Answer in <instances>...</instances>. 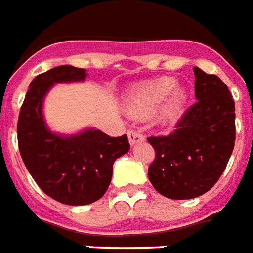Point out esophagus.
I'll use <instances>...</instances> for the list:
<instances>
[{
  "mask_svg": "<svg viewBox=\"0 0 253 253\" xmlns=\"http://www.w3.org/2000/svg\"><path fill=\"white\" fill-rule=\"evenodd\" d=\"M127 136H128V141H130L131 145H136V143H139V142L145 139L143 134L141 131H138V130H130L127 132Z\"/></svg>",
  "mask_w": 253,
  "mask_h": 253,
  "instance_id": "1",
  "label": "esophagus"
}]
</instances>
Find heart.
Masks as SVG:
<instances>
[{"mask_svg":"<svg viewBox=\"0 0 253 253\" xmlns=\"http://www.w3.org/2000/svg\"><path fill=\"white\" fill-rule=\"evenodd\" d=\"M174 88L175 80L171 78H161L150 83L142 84L132 91L128 98V111L135 117H147L157 108H160L166 102V99L171 94L162 110V117L165 119H173L177 117L184 100V92L181 89H175L173 93ZM171 92L173 93L171 94Z\"/></svg>","mask_w":253,"mask_h":253,"instance_id":"obj_1","label":"heart"}]
</instances>
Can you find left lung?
I'll list each match as a JSON object with an SVG mask.
<instances>
[{
	"label": "left lung",
	"instance_id": "left-lung-1",
	"mask_svg": "<svg viewBox=\"0 0 253 253\" xmlns=\"http://www.w3.org/2000/svg\"><path fill=\"white\" fill-rule=\"evenodd\" d=\"M193 72L196 103L174 131L147 138L155 151L149 179L158 193L171 200L211 190L225 170L236 138L235 102L225 83L197 67Z\"/></svg>",
	"mask_w": 253,
	"mask_h": 253
}]
</instances>
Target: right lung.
Masks as SVG:
<instances>
[{"mask_svg": "<svg viewBox=\"0 0 253 253\" xmlns=\"http://www.w3.org/2000/svg\"><path fill=\"white\" fill-rule=\"evenodd\" d=\"M85 69L60 65L37 75L22 103L17 139L20 154L36 184L49 197L67 205H87L110 186L112 165L130 150L127 135L110 136L88 128L76 135H57L46 127L42 103L55 83L83 82Z\"/></svg>", "mask_w": 253, "mask_h": 253, "instance_id": "1", "label": "right lung"}]
</instances>
